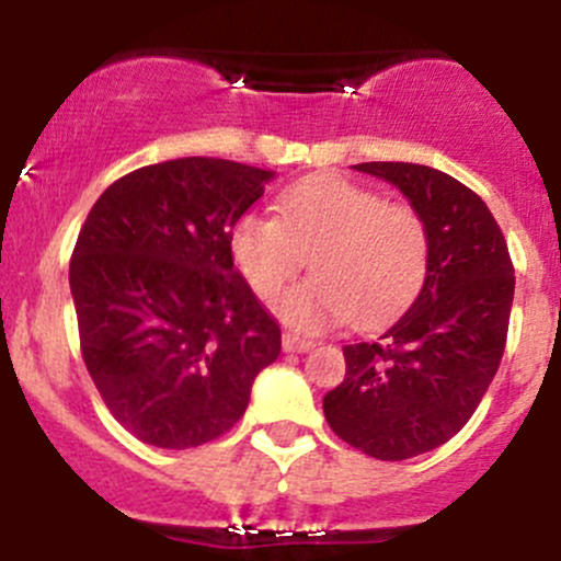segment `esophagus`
Masks as SVG:
<instances>
[{"label":"esophagus","mask_w":561,"mask_h":561,"mask_svg":"<svg viewBox=\"0 0 561 561\" xmlns=\"http://www.w3.org/2000/svg\"><path fill=\"white\" fill-rule=\"evenodd\" d=\"M313 345H317L313 340L300 337V334H295V332L282 334V347H285L287 353H306V351H311Z\"/></svg>","instance_id":"1"}]
</instances>
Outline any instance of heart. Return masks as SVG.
<instances>
[{
    "instance_id": "b5f03b06",
    "label": "heart",
    "mask_w": 561,
    "mask_h": 561,
    "mask_svg": "<svg viewBox=\"0 0 561 561\" xmlns=\"http://www.w3.org/2000/svg\"><path fill=\"white\" fill-rule=\"evenodd\" d=\"M279 218L248 210L231 224L229 250L253 293L274 300L311 263L276 311L298 330L390 317L427 272V224L414 205L337 176L306 179L276 199Z\"/></svg>"
}]
</instances>
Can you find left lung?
I'll use <instances>...</instances> for the list:
<instances>
[{
  "instance_id": "8db88e82",
  "label": "left lung",
  "mask_w": 561,
  "mask_h": 561,
  "mask_svg": "<svg viewBox=\"0 0 561 561\" xmlns=\"http://www.w3.org/2000/svg\"><path fill=\"white\" fill-rule=\"evenodd\" d=\"M396 184L427 224L424 285L369 343L345 345V379L324 416L347 446L403 461L450 440L499 371L514 266L488 205L448 173L416 163H358Z\"/></svg>"
}]
</instances>
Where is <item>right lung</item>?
<instances>
[{
	"label": "right lung",
	"mask_w": 561,
	"mask_h": 561,
	"mask_svg": "<svg viewBox=\"0 0 561 561\" xmlns=\"http://www.w3.org/2000/svg\"><path fill=\"white\" fill-rule=\"evenodd\" d=\"M268 179L234 160H165L113 182L83 221L70 255L81 356L141 443L184 450L221 437L279 356V324L229 250L231 224Z\"/></svg>",
	"instance_id": "1"
}]
</instances>
